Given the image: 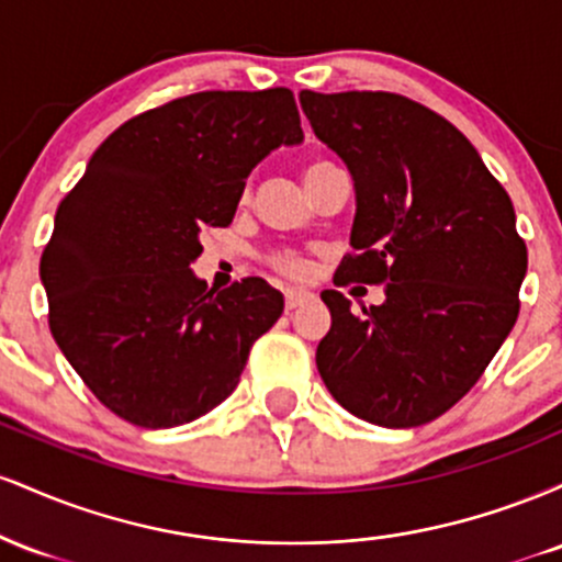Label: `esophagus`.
<instances>
[{
	"label": "esophagus",
	"instance_id": "34e87169",
	"mask_svg": "<svg viewBox=\"0 0 562 562\" xmlns=\"http://www.w3.org/2000/svg\"><path fill=\"white\" fill-rule=\"evenodd\" d=\"M312 299H314V295L308 293V290L288 288V290H285V308H290V312H293V308L303 306V303H308Z\"/></svg>",
	"mask_w": 562,
	"mask_h": 562
}]
</instances>
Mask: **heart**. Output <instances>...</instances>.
Instances as JSON below:
<instances>
[{"label":"heart","mask_w":562,"mask_h":562,"mask_svg":"<svg viewBox=\"0 0 562 562\" xmlns=\"http://www.w3.org/2000/svg\"><path fill=\"white\" fill-rule=\"evenodd\" d=\"M325 166H330L327 164V160H319V158H314V160H308L306 166H303V179H308L312 177L314 171H319V169H325ZM274 267L277 269H282V272H288V274H295V272H301V263H299V259H295V256H277L274 259Z\"/></svg>","instance_id":"1"}]
</instances>
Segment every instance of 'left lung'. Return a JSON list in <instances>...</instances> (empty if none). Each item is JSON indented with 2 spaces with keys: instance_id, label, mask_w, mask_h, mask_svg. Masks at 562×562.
<instances>
[{
  "instance_id": "left-lung-1",
  "label": "left lung",
  "mask_w": 562,
  "mask_h": 562,
  "mask_svg": "<svg viewBox=\"0 0 562 562\" xmlns=\"http://www.w3.org/2000/svg\"><path fill=\"white\" fill-rule=\"evenodd\" d=\"M299 100L353 179V256L338 285H385V301L362 314L322 290L333 325L317 346L319 375L372 425L436 420L479 383L518 319L528 254L513 200L465 134L420 102L308 89Z\"/></svg>"
}]
</instances>
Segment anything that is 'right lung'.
<instances>
[{
  "instance_id": "obj_1",
  "label": "right lung",
  "mask_w": 562,
  "mask_h": 562,
  "mask_svg": "<svg viewBox=\"0 0 562 562\" xmlns=\"http://www.w3.org/2000/svg\"><path fill=\"white\" fill-rule=\"evenodd\" d=\"M303 142L285 87L198 92L126 121L89 158L42 254L49 330L89 391L139 428H177L240 383L285 301L261 277L209 290L190 263L248 173Z\"/></svg>"
}]
</instances>
